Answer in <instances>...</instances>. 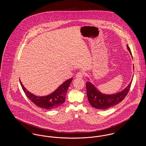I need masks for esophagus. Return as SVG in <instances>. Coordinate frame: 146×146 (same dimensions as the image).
I'll list each match as a JSON object with an SVG mask.
<instances>
[{"label":"esophagus","mask_w":146,"mask_h":146,"mask_svg":"<svg viewBox=\"0 0 146 146\" xmlns=\"http://www.w3.org/2000/svg\"><path fill=\"white\" fill-rule=\"evenodd\" d=\"M84 75V73L83 72H78L76 74V78H83Z\"/></svg>","instance_id":"esophagus-1"}]
</instances>
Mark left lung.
Masks as SVG:
<instances>
[{
    "label": "left lung",
    "mask_w": 146,
    "mask_h": 146,
    "mask_svg": "<svg viewBox=\"0 0 146 146\" xmlns=\"http://www.w3.org/2000/svg\"><path fill=\"white\" fill-rule=\"evenodd\" d=\"M127 48L132 57L131 50L127 45ZM134 69V68H133ZM132 80L124 90L115 94L106 95L100 92L95 86L89 82H86L87 96L90 104L94 108L106 110L121 102L127 95L131 87Z\"/></svg>",
    "instance_id": "8db88e82"
}]
</instances>
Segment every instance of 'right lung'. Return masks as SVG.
I'll use <instances>...</instances> for the list:
<instances>
[{
    "label": "right lung",
    "mask_w": 146,
    "mask_h": 146,
    "mask_svg": "<svg viewBox=\"0 0 146 146\" xmlns=\"http://www.w3.org/2000/svg\"><path fill=\"white\" fill-rule=\"evenodd\" d=\"M73 78L65 81L55 91L45 96H36L29 92L24 87L20 80L22 88L27 97L38 107L48 110L58 108L64 103L67 90Z\"/></svg>",
    "instance_id": "add662e5"
}]
</instances>
